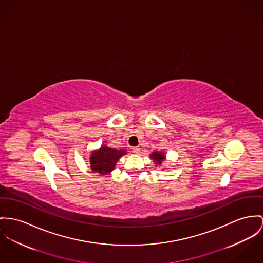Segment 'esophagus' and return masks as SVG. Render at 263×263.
<instances>
[{
	"label": "esophagus",
	"instance_id": "esophagus-1",
	"mask_svg": "<svg viewBox=\"0 0 263 263\" xmlns=\"http://www.w3.org/2000/svg\"><path fill=\"white\" fill-rule=\"evenodd\" d=\"M132 151L135 153V154H138L140 152V148L139 147H133L132 148Z\"/></svg>",
	"mask_w": 263,
	"mask_h": 263
}]
</instances>
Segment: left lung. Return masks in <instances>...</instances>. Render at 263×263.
Listing matches in <instances>:
<instances>
[{
	"label": "left lung",
	"mask_w": 263,
	"mask_h": 263,
	"mask_svg": "<svg viewBox=\"0 0 263 263\" xmlns=\"http://www.w3.org/2000/svg\"><path fill=\"white\" fill-rule=\"evenodd\" d=\"M151 158L157 164H161L163 159H164V154L162 152H153L151 154Z\"/></svg>",
	"instance_id": "1"
}]
</instances>
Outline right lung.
Listing matches in <instances>:
<instances>
[{"instance_id": "1", "label": "right lung", "mask_w": 263, "mask_h": 263, "mask_svg": "<svg viewBox=\"0 0 263 263\" xmlns=\"http://www.w3.org/2000/svg\"><path fill=\"white\" fill-rule=\"evenodd\" d=\"M126 154L125 150H116L106 146H102L100 150L92 153L91 169L100 174H108L111 172L118 159Z\"/></svg>"}]
</instances>
